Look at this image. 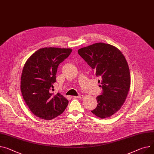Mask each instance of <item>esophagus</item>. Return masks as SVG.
I'll use <instances>...</instances> for the list:
<instances>
[{
	"label": "esophagus",
	"instance_id": "1",
	"mask_svg": "<svg viewBox=\"0 0 154 154\" xmlns=\"http://www.w3.org/2000/svg\"><path fill=\"white\" fill-rule=\"evenodd\" d=\"M74 98H78V99H82L84 97V96L83 95H79V96H73Z\"/></svg>",
	"mask_w": 154,
	"mask_h": 154
}]
</instances>
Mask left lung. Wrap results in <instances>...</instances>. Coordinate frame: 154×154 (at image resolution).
<instances>
[{
	"label": "left lung",
	"instance_id": "obj_1",
	"mask_svg": "<svg viewBox=\"0 0 154 154\" xmlns=\"http://www.w3.org/2000/svg\"><path fill=\"white\" fill-rule=\"evenodd\" d=\"M78 53L101 79L102 92L96 98L97 107L91 112L101 118L110 117L120 109L130 88L125 56L116 47L102 42L81 48Z\"/></svg>",
	"mask_w": 154,
	"mask_h": 154
}]
</instances>
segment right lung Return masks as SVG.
Listing matches in <instances>:
<instances>
[{"label":"right lung","mask_w":154,"mask_h":154,"mask_svg":"<svg viewBox=\"0 0 154 154\" xmlns=\"http://www.w3.org/2000/svg\"><path fill=\"white\" fill-rule=\"evenodd\" d=\"M70 49L45 47L35 52L26 61L21 77V91L34 115L52 120L66 108L68 100L60 93H51L56 82L57 68L72 53Z\"/></svg>","instance_id":"right-lung-1"}]
</instances>
